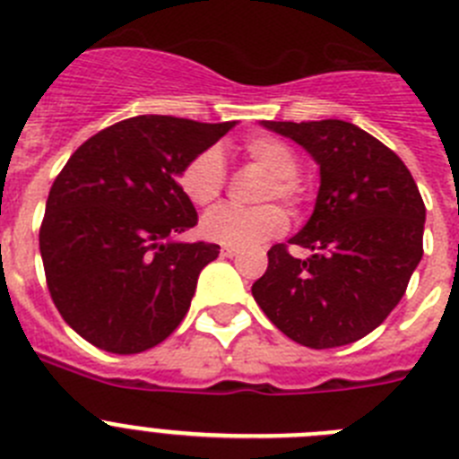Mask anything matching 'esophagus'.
<instances>
[{
	"instance_id": "esophagus-1",
	"label": "esophagus",
	"mask_w": 459,
	"mask_h": 459,
	"mask_svg": "<svg viewBox=\"0 0 459 459\" xmlns=\"http://www.w3.org/2000/svg\"><path fill=\"white\" fill-rule=\"evenodd\" d=\"M222 257H237L238 255V248H232V246H225V248L221 250Z\"/></svg>"
}]
</instances>
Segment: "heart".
<instances>
[{
    "label": "heart",
    "instance_id": "obj_1",
    "mask_svg": "<svg viewBox=\"0 0 459 459\" xmlns=\"http://www.w3.org/2000/svg\"><path fill=\"white\" fill-rule=\"evenodd\" d=\"M246 156L269 172L262 202L282 200L296 204L301 186L296 181L299 174V158L287 142L271 135L250 137L243 144ZM225 160L218 149H204L181 172V188L188 200L197 206H206L221 197L225 188ZM202 237L209 241L232 246V248H253L259 243L269 241L287 230L285 211L275 204L257 206V209H241V206L225 204L209 211L200 222Z\"/></svg>",
    "mask_w": 459,
    "mask_h": 459
}]
</instances>
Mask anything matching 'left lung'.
<instances>
[{
    "label": "left lung",
    "mask_w": 459,
    "mask_h": 459,
    "mask_svg": "<svg viewBox=\"0 0 459 459\" xmlns=\"http://www.w3.org/2000/svg\"><path fill=\"white\" fill-rule=\"evenodd\" d=\"M301 144L319 165L310 221L269 250L253 296L266 317L312 350H331L375 331L400 303L423 257L425 204L407 165L370 133L340 119L262 121Z\"/></svg>",
    "instance_id": "obj_1"
}]
</instances>
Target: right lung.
I'll return each instance as SVG.
<instances>
[{
	"instance_id": "obj_1",
	"label": "right lung",
	"mask_w": 459,
	"mask_h": 459,
	"mask_svg": "<svg viewBox=\"0 0 459 459\" xmlns=\"http://www.w3.org/2000/svg\"><path fill=\"white\" fill-rule=\"evenodd\" d=\"M230 128L131 117L89 137L55 179L39 234L48 290L93 347L140 354L186 317L221 246L177 238L197 225L179 177Z\"/></svg>"
}]
</instances>
